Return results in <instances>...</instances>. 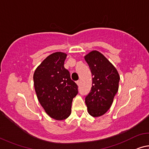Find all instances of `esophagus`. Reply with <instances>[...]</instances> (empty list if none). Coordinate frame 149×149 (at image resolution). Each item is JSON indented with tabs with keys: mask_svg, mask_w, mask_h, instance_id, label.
I'll list each match as a JSON object with an SVG mask.
<instances>
[{
	"mask_svg": "<svg viewBox=\"0 0 149 149\" xmlns=\"http://www.w3.org/2000/svg\"><path fill=\"white\" fill-rule=\"evenodd\" d=\"M76 84H77V86H79V85H80V80H78V81H76Z\"/></svg>",
	"mask_w": 149,
	"mask_h": 149,
	"instance_id": "34e87169",
	"label": "esophagus"
}]
</instances>
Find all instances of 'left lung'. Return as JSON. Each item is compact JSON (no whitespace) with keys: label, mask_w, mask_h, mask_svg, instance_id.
Listing matches in <instances>:
<instances>
[{"label":"left lung","mask_w":149,"mask_h":149,"mask_svg":"<svg viewBox=\"0 0 149 149\" xmlns=\"http://www.w3.org/2000/svg\"><path fill=\"white\" fill-rule=\"evenodd\" d=\"M84 58L93 76L91 89L85 99L87 111L92 117H100L112 105L120 76L115 66L100 52L91 51Z\"/></svg>","instance_id":"obj_1"}]
</instances>
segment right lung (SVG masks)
<instances>
[{"instance_id":"1","label":"right lung","mask_w":149,"mask_h":149,"mask_svg":"<svg viewBox=\"0 0 149 149\" xmlns=\"http://www.w3.org/2000/svg\"><path fill=\"white\" fill-rule=\"evenodd\" d=\"M66 57L61 52L50 54L38 66L33 76L40 103L49 117L59 121L70 116L73 99L78 93L77 84L63 66Z\"/></svg>"}]
</instances>
